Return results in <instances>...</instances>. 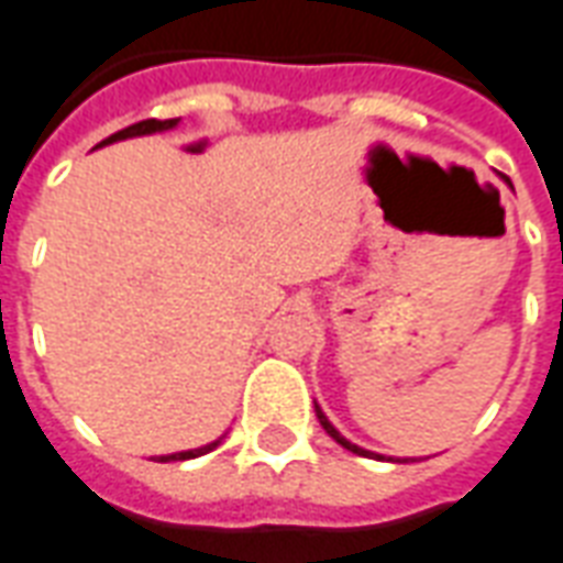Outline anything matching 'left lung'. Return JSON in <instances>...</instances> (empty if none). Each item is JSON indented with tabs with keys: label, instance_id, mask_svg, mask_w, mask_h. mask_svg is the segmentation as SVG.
<instances>
[{
	"label": "left lung",
	"instance_id": "left-lung-1",
	"mask_svg": "<svg viewBox=\"0 0 563 563\" xmlns=\"http://www.w3.org/2000/svg\"><path fill=\"white\" fill-rule=\"evenodd\" d=\"M507 185H510V181H507ZM316 418H319V423H322V430L328 432V435H331V439H334L336 444H343L345 451L357 453V456H373V453H369V451H364V448H357V444H352V441L345 439V435H340V432L334 430V423H331V420L324 418V411L319 409V406H316ZM402 462H409V460H402Z\"/></svg>",
	"mask_w": 563,
	"mask_h": 563
}]
</instances>
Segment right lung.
Listing matches in <instances>:
<instances>
[{
	"instance_id": "add662e5",
	"label": "right lung",
	"mask_w": 563,
	"mask_h": 563,
	"mask_svg": "<svg viewBox=\"0 0 563 563\" xmlns=\"http://www.w3.org/2000/svg\"><path fill=\"white\" fill-rule=\"evenodd\" d=\"M178 119H166V122H157V119H145V122H136L131 124V128H124V131L112 133V136H107L101 145L107 143H115V140H128V136H143V133H157V131H169V128H176ZM220 444L218 441H211V444H206V448H197V451H181V453H169V456H161V462H178V460H197V456H202V453L214 451Z\"/></svg>"
}]
</instances>
